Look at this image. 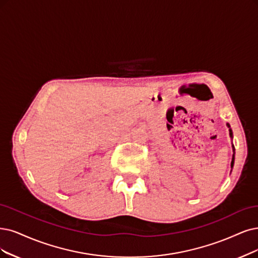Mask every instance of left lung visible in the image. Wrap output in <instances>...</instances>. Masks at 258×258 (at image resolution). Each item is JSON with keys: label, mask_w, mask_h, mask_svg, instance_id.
<instances>
[{"label": "left lung", "mask_w": 258, "mask_h": 258, "mask_svg": "<svg viewBox=\"0 0 258 258\" xmlns=\"http://www.w3.org/2000/svg\"><path fill=\"white\" fill-rule=\"evenodd\" d=\"M226 125H227V127H228V131H230V136H231V138H233V132H232V128H231V125L228 123H226ZM233 152H234V154H233V158H232V163H231V167L233 168V166H234V160H235V148H234V145H233Z\"/></svg>", "instance_id": "obj_1"}]
</instances>
